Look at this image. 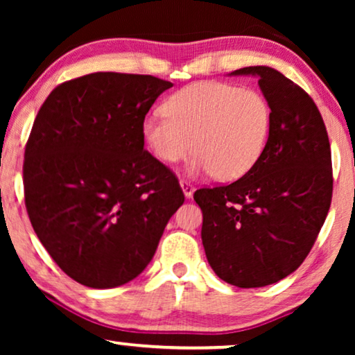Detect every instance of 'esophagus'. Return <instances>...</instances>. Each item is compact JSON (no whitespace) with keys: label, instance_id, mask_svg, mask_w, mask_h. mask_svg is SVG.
I'll return each mask as SVG.
<instances>
[{"label":"esophagus","instance_id":"esophagus-1","mask_svg":"<svg viewBox=\"0 0 355 355\" xmlns=\"http://www.w3.org/2000/svg\"><path fill=\"white\" fill-rule=\"evenodd\" d=\"M181 187H182V192H184V196H186L187 198H191L192 196H193V191H196V189H193V186L189 181H186V179H181Z\"/></svg>","mask_w":355,"mask_h":355}]
</instances>
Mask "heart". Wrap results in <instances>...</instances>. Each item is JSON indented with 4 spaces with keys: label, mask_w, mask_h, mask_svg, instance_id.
Returning <instances> with one entry per match:
<instances>
[{
    "label": "heart",
    "mask_w": 355,
    "mask_h": 355,
    "mask_svg": "<svg viewBox=\"0 0 355 355\" xmlns=\"http://www.w3.org/2000/svg\"><path fill=\"white\" fill-rule=\"evenodd\" d=\"M164 113L144 118L142 135L155 157L178 163L193 148L189 171L221 181L244 176L259 162L271 130V106L260 92L198 82L169 96Z\"/></svg>",
    "instance_id": "1"
}]
</instances>
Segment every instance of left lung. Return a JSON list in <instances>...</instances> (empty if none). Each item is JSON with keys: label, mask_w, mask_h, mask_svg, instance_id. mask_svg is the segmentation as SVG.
Here are the masks:
<instances>
[{"label": "left lung", "mask_w": 355, "mask_h": 355, "mask_svg": "<svg viewBox=\"0 0 355 355\" xmlns=\"http://www.w3.org/2000/svg\"><path fill=\"white\" fill-rule=\"evenodd\" d=\"M231 74L259 77L271 106L268 142L241 179L198 189L193 200L213 271L237 288H263L297 270L317 241L331 205V148L317 105L297 84L266 66Z\"/></svg>", "instance_id": "1"}]
</instances>
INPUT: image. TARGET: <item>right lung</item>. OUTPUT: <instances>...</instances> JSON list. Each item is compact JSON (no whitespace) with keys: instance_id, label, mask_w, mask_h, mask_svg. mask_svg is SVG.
Instances as JSON below:
<instances>
[{"instance_id":"obj_1","label":"right lung","mask_w":355,"mask_h":355,"mask_svg":"<svg viewBox=\"0 0 355 355\" xmlns=\"http://www.w3.org/2000/svg\"><path fill=\"white\" fill-rule=\"evenodd\" d=\"M171 87L95 72L58 85L33 121L24 157L28 218L56 265L87 288L142 273L184 203L176 174L144 148V118Z\"/></svg>"}]
</instances>
